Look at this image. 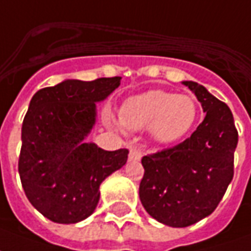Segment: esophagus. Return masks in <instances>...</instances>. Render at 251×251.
<instances>
[{"mask_svg":"<svg viewBox=\"0 0 251 251\" xmlns=\"http://www.w3.org/2000/svg\"><path fill=\"white\" fill-rule=\"evenodd\" d=\"M141 157H143L141 151L136 150V148H131L130 153H129V159H130V160H140Z\"/></svg>","mask_w":251,"mask_h":251,"instance_id":"esophagus-1","label":"esophagus"}]
</instances>
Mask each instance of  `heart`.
<instances>
[{"mask_svg": "<svg viewBox=\"0 0 251 251\" xmlns=\"http://www.w3.org/2000/svg\"><path fill=\"white\" fill-rule=\"evenodd\" d=\"M199 118L192 96L175 95L163 89H150L127 98L120 108L118 121L129 130L147 127L156 144H173L185 138Z\"/></svg>", "mask_w": 251, "mask_h": 251, "instance_id": "b5f03b06", "label": "heart"}]
</instances>
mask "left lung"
<instances>
[{
	"instance_id": "1",
	"label": "left lung",
	"mask_w": 251,
	"mask_h": 251,
	"mask_svg": "<svg viewBox=\"0 0 251 251\" xmlns=\"http://www.w3.org/2000/svg\"><path fill=\"white\" fill-rule=\"evenodd\" d=\"M189 87L206 113L192 136L173 148L144 156L140 200L159 223L187 227L209 216L234 176L238 131L228 106L194 81Z\"/></svg>"
}]
</instances>
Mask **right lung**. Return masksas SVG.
<instances>
[{"label": "right lung", "mask_w": 251, "mask_h": 251, "mask_svg": "<svg viewBox=\"0 0 251 251\" xmlns=\"http://www.w3.org/2000/svg\"><path fill=\"white\" fill-rule=\"evenodd\" d=\"M121 80L66 78L39 89L29 101L19 174L28 201L54 223L75 224L91 216L101 182L125 166L127 150L104 151L85 140L96 124V103L106 100Z\"/></svg>", "instance_id": "obj_1"}]
</instances>
